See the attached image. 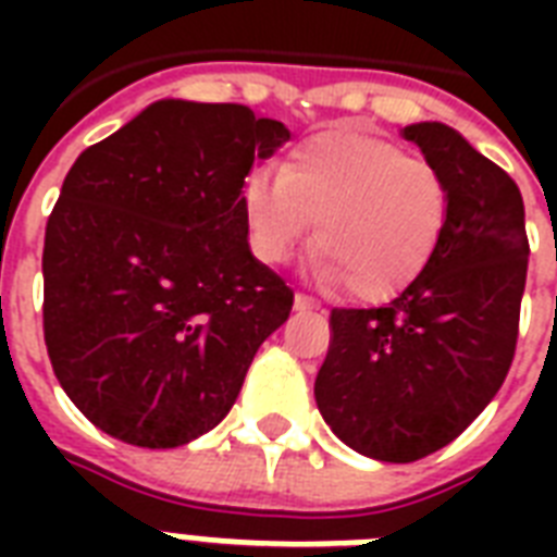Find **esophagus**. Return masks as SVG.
<instances>
[{
    "label": "esophagus",
    "instance_id": "obj_1",
    "mask_svg": "<svg viewBox=\"0 0 557 557\" xmlns=\"http://www.w3.org/2000/svg\"><path fill=\"white\" fill-rule=\"evenodd\" d=\"M295 309H318V300L306 295H295Z\"/></svg>",
    "mask_w": 557,
    "mask_h": 557
}]
</instances>
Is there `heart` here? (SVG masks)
Instances as JSON below:
<instances>
[{"instance_id":"obj_1","label":"heart","mask_w":557,"mask_h":557,"mask_svg":"<svg viewBox=\"0 0 557 557\" xmlns=\"http://www.w3.org/2000/svg\"><path fill=\"white\" fill-rule=\"evenodd\" d=\"M239 205L262 262H286L318 219L314 274L347 283L358 300H384L436 251L448 222V185L431 161L393 144L326 133L295 147L277 173H251Z\"/></svg>"}]
</instances>
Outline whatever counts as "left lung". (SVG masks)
Returning <instances> with one entry per match:
<instances>
[{"label": "left lung", "mask_w": 557, "mask_h": 557, "mask_svg": "<svg viewBox=\"0 0 557 557\" xmlns=\"http://www.w3.org/2000/svg\"><path fill=\"white\" fill-rule=\"evenodd\" d=\"M448 185V222L419 277L379 309H332L314 379L323 422L381 462L454 442L497 396L518 344L529 239L506 170L445 124L401 129Z\"/></svg>", "instance_id": "1"}]
</instances>
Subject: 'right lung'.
Instances as JSON below:
<instances>
[{
	"mask_svg": "<svg viewBox=\"0 0 557 557\" xmlns=\"http://www.w3.org/2000/svg\"><path fill=\"white\" fill-rule=\"evenodd\" d=\"M288 138L239 103L168 98L77 156L46 225L42 330L95 428L178 448L234 407L295 304L239 205L253 161Z\"/></svg>",
	"mask_w": 557,
	"mask_h": 557,
	"instance_id": "obj_1",
	"label": "right lung"
}]
</instances>
